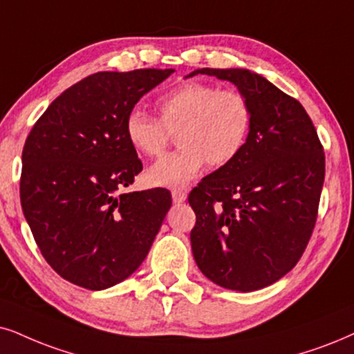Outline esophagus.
<instances>
[{
    "instance_id": "1",
    "label": "esophagus",
    "mask_w": 354,
    "mask_h": 354,
    "mask_svg": "<svg viewBox=\"0 0 354 354\" xmlns=\"http://www.w3.org/2000/svg\"><path fill=\"white\" fill-rule=\"evenodd\" d=\"M171 198H173L174 203H183V201H186L187 194H186L185 189H173L171 191Z\"/></svg>"
}]
</instances>
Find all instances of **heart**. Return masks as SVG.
Segmentation results:
<instances>
[{
  "mask_svg": "<svg viewBox=\"0 0 354 354\" xmlns=\"http://www.w3.org/2000/svg\"><path fill=\"white\" fill-rule=\"evenodd\" d=\"M160 119L133 107L125 115V137L133 150L160 156L171 132H178L176 153L165 156L147 171L153 186H185L207 162L222 168L234 162L248 144L253 106L240 89H221L204 82H185L156 100Z\"/></svg>",
  "mask_w": 354,
  "mask_h": 354,
  "instance_id": "1",
  "label": "heart"
}]
</instances>
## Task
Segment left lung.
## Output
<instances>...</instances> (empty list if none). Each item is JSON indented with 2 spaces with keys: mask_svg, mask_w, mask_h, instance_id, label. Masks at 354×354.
I'll use <instances>...</instances> for the list:
<instances>
[{
  "mask_svg": "<svg viewBox=\"0 0 354 354\" xmlns=\"http://www.w3.org/2000/svg\"><path fill=\"white\" fill-rule=\"evenodd\" d=\"M250 97L253 127L234 162L191 191V248L205 277L252 292L292 270L314 232L325 180L324 145L296 97L245 68H199Z\"/></svg>",
  "mask_w": 354,
  "mask_h": 354,
  "instance_id": "left-lung-1",
  "label": "left lung"
}]
</instances>
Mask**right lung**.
Wrapping results in <instances>:
<instances>
[{"mask_svg":"<svg viewBox=\"0 0 354 354\" xmlns=\"http://www.w3.org/2000/svg\"><path fill=\"white\" fill-rule=\"evenodd\" d=\"M173 68L97 71L65 89L22 149L21 205L35 243L64 279L101 290L142 265L169 205L163 187L125 192L142 171L125 115Z\"/></svg>","mask_w":354,"mask_h":354,"instance_id":"add662e5","label":"right lung"}]
</instances>
